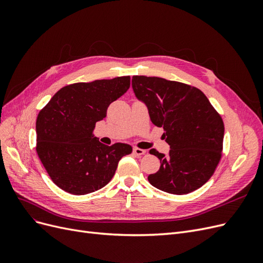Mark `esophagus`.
Listing matches in <instances>:
<instances>
[{
  "label": "esophagus",
  "mask_w": 263,
  "mask_h": 263,
  "mask_svg": "<svg viewBox=\"0 0 263 263\" xmlns=\"http://www.w3.org/2000/svg\"><path fill=\"white\" fill-rule=\"evenodd\" d=\"M133 153H134L135 155H136V156H142V155L146 154V150L140 149V148H134Z\"/></svg>",
  "instance_id": "obj_1"
}]
</instances>
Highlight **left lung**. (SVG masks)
<instances>
[{"instance_id": "left-lung-1", "label": "left lung", "mask_w": 263, "mask_h": 263, "mask_svg": "<svg viewBox=\"0 0 263 263\" xmlns=\"http://www.w3.org/2000/svg\"><path fill=\"white\" fill-rule=\"evenodd\" d=\"M133 89L144 101L151 122L162 127L169 156L156 149L160 169L150 174L151 185L171 194L200 189L216 170L222 155L224 123L205 94L193 85L157 77L134 76Z\"/></svg>"}]
</instances>
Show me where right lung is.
I'll return each mask as SVG.
<instances>
[{
	"label": "right lung",
	"instance_id": "obj_1",
	"mask_svg": "<svg viewBox=\"0 0 263 263\" xmlns=\"http://www.w3.org/2000/svg\"><path fill=\"white\" fill-rule=\"evenodd\" d=\"M130 86V77L63 86L37 116L36 151L50 179L61 190L84 195L105 186L121 159L133 148L103 145L92 136L95 123Z\"/></svg>",
	"mask_w": 263,
	"mask_h": 263
}]
</instances>
